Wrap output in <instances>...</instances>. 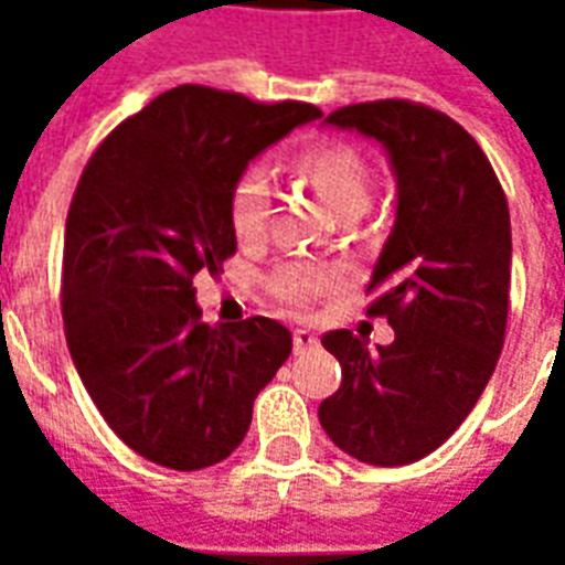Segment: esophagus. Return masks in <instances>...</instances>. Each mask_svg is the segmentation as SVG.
I'll list each match as a JSON object with an SVG mask.
<instances>
[{
    "label": "esophagus",
    "mask_w": 565,
    "mask_h": 565,
    "mask_svg": "<svg viewBox=\"0 0 565 565\" xmlns=\"http://www.w3.org/2000/svg\"><path fill=\"white\" fill-rule=\"evenodd\" d=\"M291 340H295V352H307V349H312V345H319V337L312 331H303V328H298V331L291 333Z\"/></svg>",
    "instance_id": "34e87169"
}]
</instances>
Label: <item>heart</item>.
Segmentation results:
<instances>
[{
	"instance_id": "heart-1",
	"label": "heart",
	"mask_w": 565,
	"mask_h": 565,
	"mask_svg": "<svg viewBox=\"0 0 565 565\" xmlns=\"http://www.w3.org/2000/svg\"><path fill=\"white\" fill-rule=\"evenodd\" d=\"M295 171L303 177L340 216H358L370 204L373 171L364 152L352 143L322 138L295 156ZM274 186L265 168H246L228 195V220L241 243L265 241L270 225ZM340 270L328 265H286L270 277V291L288 310H307L312 300L340 286Z\"/></svg>"
}]
</instances>
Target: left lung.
<instances>
[{
    "label": "left lung",
    "mask_w": 565,
    "mask_h": 565,
    "mask_svg": "<svg viewBox=\"0 0 565 565\" xmlns=\"http://www.w3.org/2000/svg\"><path fill=\"white\" fill-rule=\"evenodd\" d=\"M324 122L385 143L397 222L379 255L367 312L394 343L322 337L343 382L319 406L333 446L373 467L415 463L463 424L505 340L512 225L497 171L460 122L409 98L345 105Z\"/></svg>",
    "instance_id": "obj_1"
}]
</instances>
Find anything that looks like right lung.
<instances>
[{"label":"right lung","instance_id":"add662e5","mask_svg":"<svg viewBox=\"0 0 565 565\" xmlns=\"http://www.w3.org/2000/svg\"><path fill=\"white\" fill-rule=\"evenodd\" d=\"M316 117L307 102L174 86L122 119L77 180L60 288L68 352L110 430L159 467L232 455L291 355L267 316L210 328L192 279L237 253L228 195L249 159Z\"/></svg>","mask_w":565,"mask_h":565}]
</instances>
